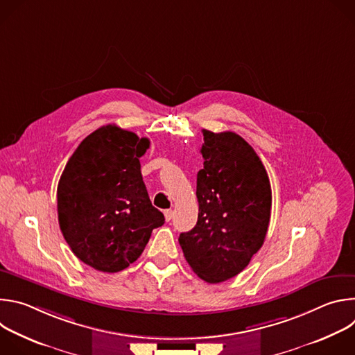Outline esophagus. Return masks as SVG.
Listing matches in <instances>:
<instances>
[{
    "label": "esophagus",
    "mask_w": 355,
    "mask_h": 355,
    "mask_svg": "<svg viewBox=\"0 0 355 355\" xmlns=\"http://www.w3.org/2000/svg\"><path fill=\"white\" fill-rule=\"evenodd\" d=\"M173 216H174V214H173V211H171V209L164 211V218H166V220H167V222H170V220L173 219Z\"/></svg>",
    "instance_id": "34e87169"
}]
</instances>
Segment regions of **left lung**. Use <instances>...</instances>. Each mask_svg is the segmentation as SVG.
<instances>
[{"label":"left lung","instance_id":"1","mask_svg":"<svg viewBox=\"0 0 355 355\" xmlns=\"http://www.w3.org/2000/svg\"><path fill=\"white\" fill-rule=\"evenodd\" d=\"M196 175L195 227L180 234L192 271L209 284L240 274L261 248L271 216V185L257 153L234 132L204 129Z\"/></svg>","mask_w":355,"mask_h":355}]
</instances>
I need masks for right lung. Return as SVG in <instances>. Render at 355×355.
<instances>
[{
  "label": "right lung",
  "instance_id": "obj_1",
  "mask_svg": "<svg viewBox=\"0 0 355 355\" xmlns=\"http://www.w3.org/2000/svg\"><path fill=\"white\" fill-rule=\"evenodd\" d=\"M147 137L107 125L88 135L58 185L60 230L87 266L118 272L135 263L164 215L151 205L139 159Z\"/></svg>",
  "mask_w": 355,
  "mask_h": 355
}]
</instances>
